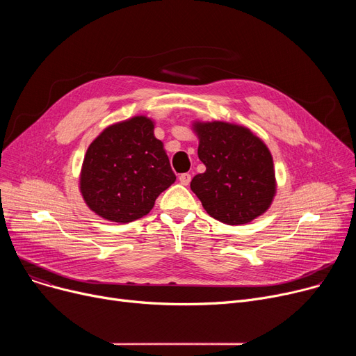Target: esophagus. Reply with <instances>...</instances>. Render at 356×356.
<instances>
[{"mask_svg": "<svg viewBox=\"0 0 356 356\" xmlns=\"http://www.w3.org/2000/svg\"><path fill=\"white\" fill-rule=\"evenodd\" d=\"M179 180H180V183H181V184L188 186V184L191 183V180H192V176H191L189 173H183V175H180V176H179Z\"/></svg>", "mask_w": 356, "mask_h": 356, "instance_id": "esophagus-1", "label": "esophagus"}]
</instances>
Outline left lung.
Masks as SVG:
<instances>
[{"label":"left lung","mask_w":356,"mask_h":356,"mask_svg":"<svg viewBox=\"0 0 356 356\" xmlns=\"http://www.w3.org/2000/svg\"><path fill=\"white\" fill-rule=\"evenodd\" d=\"M197 156L207 165L191 189L212 218L242 225L263 215L275 196L273 156L264 141L242 125L193 122Z\"/></svg>","instance_id":"obj_1"}]
</instances>
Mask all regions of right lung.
Returning <instances> with one entry per match:
<instances>
[{
	"mask_svg": "<svg viewBox=\"0 0 356 356\" xmlns=\"http://www.w3.org/2000/svg\"><path fill=\"white\" fill-rule=\"evenodd\" d=\"M175 180L164 145L154 137V121L137 115L106 127L90 143L79 189L90 211L128 223L152 211Z\"/></svg>",
	"mask_w": 356,
	"mask_h": 356,
	"instance_id": "1",
	"label": "right lung"
}]
</instances>
